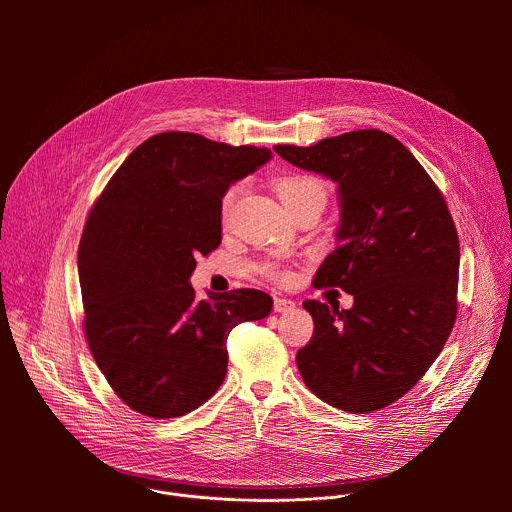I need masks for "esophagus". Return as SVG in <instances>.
<instances>
[{
	"mask_svg": "<svg viewBox=\"0 0 512 512\" xmlns=\"http://www.w3.org/2000/svg\"><path fill=\"white\" fill-rule=\"evenodd\" d=\"M296 308V302H291V300H287V298H275L273 300V310L275 312H291Z\"/></svg>",
	"mask_w": 512,
	"mask_h": 512,
	"instance_id": "obj_1",
	"label": "esophagus"
}]
</instances>
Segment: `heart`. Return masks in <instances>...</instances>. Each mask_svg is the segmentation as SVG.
Returning <instances> with one entry per match:
<instances>
[{"mask_svg":"<svg viewBox=\"0 0 512 512\" xmlns=\"http://www.w3.org/2000/svg\"><path fill=\"white\" fill-rule=\"evenodd\" d=\"M275 190L281 198V202L285 204V208H294L302 202H308L312 198H322L326 200V188L324 184L318 180V178H312V176H302V174H296V176H283L275 182ZM237 192L239 188L233 186L225 196H223V202H221V216L223 221H227L233 206H235V198H237Z\"/></svg>","mask_w":512,"mask_h":512,"instance_id":"1","label":"heart"}]
</instances>
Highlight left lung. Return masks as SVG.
<instances>
[{"instance_id": "left-lung-1", "label": "left lung", "mask_w": 512, "mask_h": 512, "mask_svg": "<svg viewBox=\"0 0 512 512\" xmlns=\"http://www.w3.org/2000/svg\"><path fill=\"white\" fill-rule=\"evenodd\" d=\"M273 150L338 184V247L314 285L354 298L350 310L304 302L314 336L296 354L300 375L332 407L383 409L417 385L456 322L460 243L448 204L405 145L381 129Z\"/></svg>"}]
</instances>
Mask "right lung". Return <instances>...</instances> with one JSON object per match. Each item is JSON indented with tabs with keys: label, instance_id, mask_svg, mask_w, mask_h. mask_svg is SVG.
<instances>
[{
	"label": "right lung",
	"instance_id": "right-lung-1",
	"mask_svg": "<svg viewBox=\"0 0 512 512\" xmlns=\"http://www.w3.org/2000/svg\"><path fill=\"white\" fill-rule=\"evenodd\" d=\"M271 160L267 148L164 131L141 145L93 204L79 245L85 336L117 397L154 419L190 413L227 377L229 332L269 316L259 289L198 300V255L221 245L229 186Z\"/></svg>",
	"mask_w": 512,
	"mask_h": 512
}]
</instances>
